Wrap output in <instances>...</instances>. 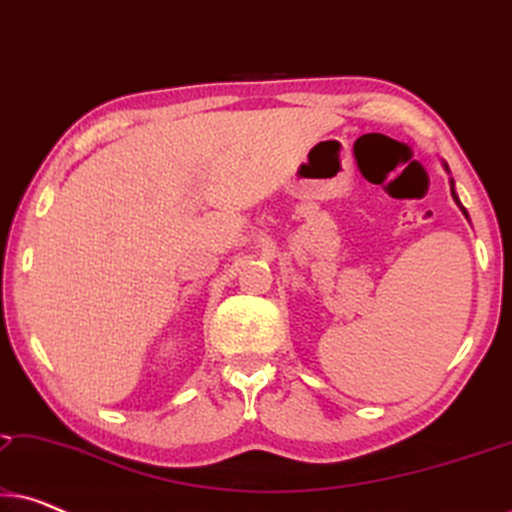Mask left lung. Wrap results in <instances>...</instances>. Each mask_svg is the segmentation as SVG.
Masks as SVG:
<instances>
[{
	"label": "left lung",
	"mask_w": 512,
	"mask_h": 512,
	"mask_svg": "<svg viewBox=\"0 0 512 512\" xmlns=\"http://www.w3.org/2000/svg\"><path fill=\"white\" fill-rule=\"evenodd\" d=\"M445 167H447V165H445ZM452 198H454V200H457V205L461 207V202H459V198H457V193H454V181H452ZM461 212H464V214H466V209H464V207H461ZM466 216H468V214H466Z\"/></svg>",
	"instance_id": "1"
}]
</instances>
